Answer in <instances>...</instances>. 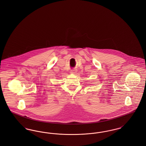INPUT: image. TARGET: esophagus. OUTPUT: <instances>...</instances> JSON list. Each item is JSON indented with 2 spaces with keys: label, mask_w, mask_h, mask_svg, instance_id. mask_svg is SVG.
<instances>
[{
  "label": "esophagus",
  "mask_w": 146,
  "mask_h": 146,
  "mask_svg": "<svg viewBox=\"0 0 146 146\" xmlns=\"http://www.w3.org/2000/svg\"><path fill=\"white\" fill-rule=\"evenodd\" d=\"M76 72H77V70L76 69H72L70 71V73L72 74H75V73H76Z\"/></svg>",
  "instance_id": "1"
}]
</instances>
